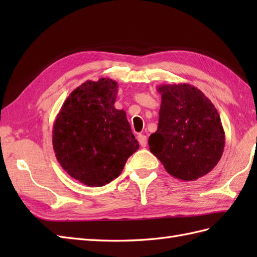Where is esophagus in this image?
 Wrapping results in <instances>:
<instances>
[{
  "instance_id": "1",
  "label": "esophagus",
  "mask_w": 257,
  "mask_h": 257,
  "mask_svg": "<svg viewBox=\"0 0 257 257\" xmlns=\"http://www.w3.org/2000/svg\"><path fill=\"white\" fill-rule=\"evenodd\" d=\"M138 141L141 147H146L147 146V136L145 135H139L138 136Z\"/></svg>"
}]
</instances>
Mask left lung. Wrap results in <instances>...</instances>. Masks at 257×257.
I'll return each instance as SVG.
<instances>
[{
  "instance_id": "obj_1",
  "label": "left lung",
  "mask_w": 257,
  "mask_h": 257,
  "mask_svg": "<svg viewBox=\"0 0 257 257\" xmlns=\"http://www.w3.org/2000/svg\"><path fill=\"white\" fill-rule=\"evenodd\" d=\"M159 123L149 137V149L167 172L194 181L213 170L225 146L216 108L203 92L189 84L160 85Z\"/></svg>"
}]
</instances>
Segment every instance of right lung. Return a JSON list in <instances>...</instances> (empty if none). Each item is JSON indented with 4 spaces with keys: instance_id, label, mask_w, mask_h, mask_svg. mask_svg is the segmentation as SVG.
I'll list each match as a JSON object with an SVG mask.
<instances>
[{
    "instance_id": "add662e5",
    "label": "right lung",
    "mask_w": 257,
    "mask_h": 257,
    "mask_svg": "<svg viewBox=\"0 0 257 257\" xmlns=\"http://www.w3.org/2000/svg\"><path fill=\"white\" fill-rule=\"evenodd\" d=\"M114 80H87L70 92L53 125L59 165L87 187H102L120 176L139 149L122 109L114 108Z\"/></svg>"
}]
</instances>
